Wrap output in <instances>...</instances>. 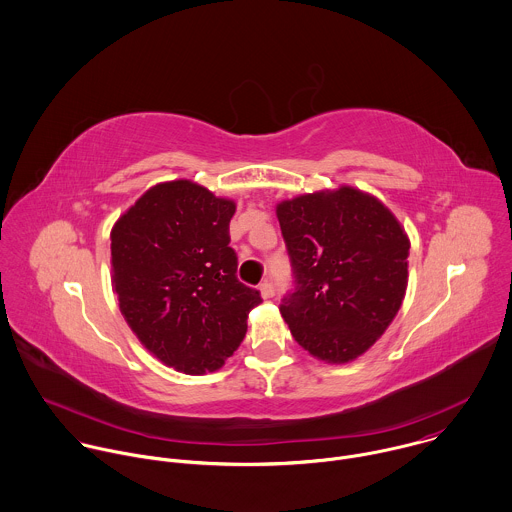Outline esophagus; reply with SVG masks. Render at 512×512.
Wrapping results in <instances>:
<instances>
[{
	"label": "esophagus",
	"instance_id": "obj_1",
	"mask_svg": "<svg viewBox=\"0 0 512 512\" xmlns=\"http://www.w3.org/2000/svg\"><path fill=\"white\" fill-rule=\"evenodd\" d=\"M259 291H261V297H263V299H271V297L275 295V287H273V283H269V281L261 283V285H259Z\"/></svg>",
	"mask_w": 512,
	"mask_h": 512
}]
</instances>
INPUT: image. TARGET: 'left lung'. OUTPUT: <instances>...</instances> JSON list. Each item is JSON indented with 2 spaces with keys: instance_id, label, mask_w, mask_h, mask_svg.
Masks as SVG:
<instances>
[{
  "instance_id": "obj_1",
  "label": "left lung",
  "mask_w": 512,
  "mask_h": 512,
  "mask_svg": "<svg viewBox=\"0 0 512 512\" xmlns=\"http://www.w3.org/2000/svg\"><path fill=\"white\" fill-rule=\"evenodd\" d=\"M293 267L281 314L312 356L344 364L390 326L408 287V235L376 198L342 186L277 207Z\"/></svg>"
}]
</instances>
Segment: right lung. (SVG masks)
<instances>
[{
    "instance_id": "right-lung-1",
    "label": "right lung",
    "mask_w": 512,
    "mask_h": 512,
    "mask_svg": "<svg viewBox=\"0 0 512 512\" xmlns=\"http://www.w3.org/2000/svg\"><path fill=\"white\" fill-rule=\"evenodd\" d=\"M233 213V202L176 180L150 188L110 233L122 316L156 358L186 374L221 368L263 301L237 279Z\"/></svg>"
}]
</instances>
